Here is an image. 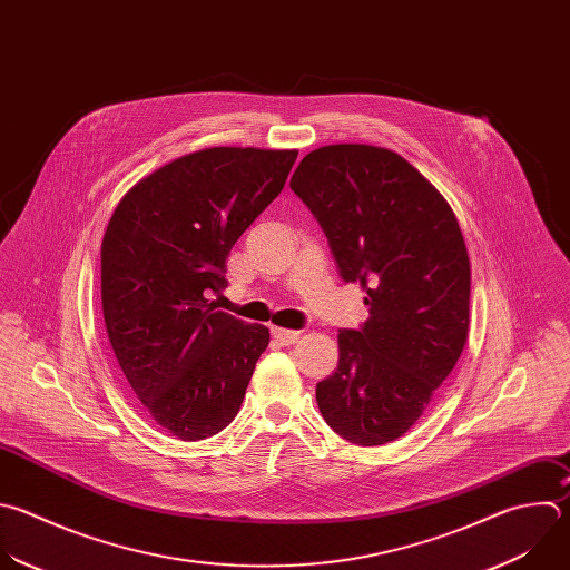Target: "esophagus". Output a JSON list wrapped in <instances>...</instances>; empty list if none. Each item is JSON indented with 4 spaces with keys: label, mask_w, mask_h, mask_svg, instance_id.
I'll return each instance as SVG.
<instances>
[{
    "label": "esophagus",
    "mask_w": 570,
    "mask_h": 570,
    "mask_svg": "<svg viewBox=\"0 0 570 570\" xmlns=\"http://www.w3.org/2000/svg\"><path fill=\"white\" fill-rule=\"evenodd\" d=\"M271 333H273V337L279 342V344H295L297 340H299V331H288V328H277V326H273L271 328Z\"/></svg>",
    "instance_id": "esophagus-1"
}]
</instances>
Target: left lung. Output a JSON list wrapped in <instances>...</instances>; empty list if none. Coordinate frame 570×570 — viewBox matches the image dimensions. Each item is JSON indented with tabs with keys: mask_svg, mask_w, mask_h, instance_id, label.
Segmentation results:
<instances>
[{
	"mask_svg": "<svg viewBox=\"0 0 570 570\" xmlns=\"http://www.w3.org/2000/svg\"><path fill=\"white\" fill-rule=\"evenodd\" d=\"M291 189L322 226L340 275L366 293L368 320L337 333V368L315 387L342 439H401L425 412L468 340L470 257L456 215L401 154L317 147Z\"/></svg>",
	"mask_w": 570,
	"mask_h": 570,
	"instance_id": "obj_1",
	"label": "left lung"
}]
</instances>
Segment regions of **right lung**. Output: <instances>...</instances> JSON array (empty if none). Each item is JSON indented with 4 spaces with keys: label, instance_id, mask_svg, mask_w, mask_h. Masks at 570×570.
Returning a JSON list of instances; mask_svg holds the SVG:
<instances>
[{
    "label": "right lung",
    "instance_id": "obj_1",
    "mask_svg": "<svg viewBox=\"0 0 570 570\" xmlns=\"http://www.w3.org/2000/svg\"><path fill=\"white\" fill-rule=\"evenodd\" d=\"M297 149L208 147L140 178L100 248L102 315L129 390L165 432L208 439L233 423L264 324L217 311L235 242L282 193Z\"/></svg>",
    "mask_w": 570,
    "mask_h": 570
}]
</instances>
